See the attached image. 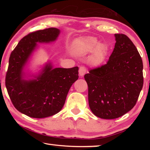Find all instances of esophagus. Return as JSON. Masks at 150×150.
<instances>
[{"instance_id":"1","label":"esophagus","mask_w":150,"mask_h":150,"mask_svg":"<svg viewBox=\"0 0 150 150\" xmlns=\"http://www.w3.org/2000/svg\"><path fill=\"white\" fill-rule=\"evenodd\" d=\"M86 72H87V69H86L85 67H83H83H81L79 68V74L81 77H83L86 73Z\"/></svg>"}]
</instances>
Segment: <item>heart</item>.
<instances>
[{
    "label": "heart",
    "instance_id": "b5f03b06",
    "mask_svg": "<svg viewBox=\"0 0 150 150\" xmlns=\"http://www.w3.org/2000/svg\"><path fill=\"white\" fill-rule=\"evenodd\" d=\"M72 50L73 54L80 57H84L91 53L88 58L89 64L93 67H99L108 56L109 47L105 43H98L95 38L85 36L75 40Z\"/></svg>",
    "mask_w": 150,
    "mask_h": 150
}]
</instances>
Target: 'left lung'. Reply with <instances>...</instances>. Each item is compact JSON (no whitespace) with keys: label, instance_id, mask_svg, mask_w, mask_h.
Instances as JSON below:
<instances>
[{"label":"left lung","instance_id":"left-lung-1","mask_svg":"<svg viewBox=\"0 0 150 150\" xmlns=\"http://www.w3.org/2000/svg\"><path fill=\"white\" fill-rule=\"evenodd\" d=\"M115 36V48L107 63L84 76L89 107L103 119L117 118L130 111L144 83L143 63L137 48L126 35Z\"/></svg>","mask_w":150,"mask_h":150}]
</instances>
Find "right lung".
I'll return each mask as SVG.
<instances>
[{"label":"right lung","mask_w":150,"mask_h":150,"mask_svg":"<svg viewBox=\"0 0 150 150\" xmlns=\"http://www.w3.org/2000/svg\"><path fill=\"white\" fill-rule=\"evenodd\" d=\"M59 34L60 30L55 28L30 33L20 40L10 56L5 79L6 89L14 107L30 117L46 118L59 112L71 87L79 78L78 67L54 68L50 62L36 75L24 71L38 47L37 43L54 42Z\"/></svg>","instance_id":"add662e5"}]
</instances>
